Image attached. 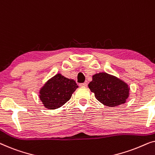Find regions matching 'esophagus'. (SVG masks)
Returning <instances> with one entry per match:
<instances>
[{"label":"esophagus","mask_w":155,"mask_h":155,"mask_svg":"<svg viewBox=\"0 0 155 155\" xmlns=\"http://www.w3.org/2000/svg\"><path fill=\"white\" fill-rule=\"evenodd\" d=\"M79 85L80 86V87H87V83H86V82H84V83H80Z\"/></svg>","instance_id":"obj_1"}]
</instances>
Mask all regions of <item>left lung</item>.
<instances>
[{
    "label": "left lung",
    "mask_w": 155,
    "mask_h": 155,
    "mask_svg": "<svg viewBox=\"0 0 155 155\" xmlns=\"http://www.w3.org/2000/svg\"><path fill=\"white\" fill-rule=\"evenodd\" d=\"M90 91L99 101L107 107H116L126 102L129 96L128 84L115 76L99 73L92 76L88 84Z\"/></svg>",
    "instance_id": "left-lung-1"
}]
</instances>
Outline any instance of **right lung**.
<instances>
[{"mask_svg": "<svg viewBox=\"0 0 155 155\" xmlns=\"http://www.w3.org/2000/svg\"><path fill=\"white\" fill-rule=\"evenodd\" d=\"M78 87L75 80L58 73L48 80L40 90V100L48 109H58L70 100Z\"/></svg>", "mask_w": 155, "mask_h": 155, "instance_id": "add662e5", "label": "right lung"}]
</instances>
